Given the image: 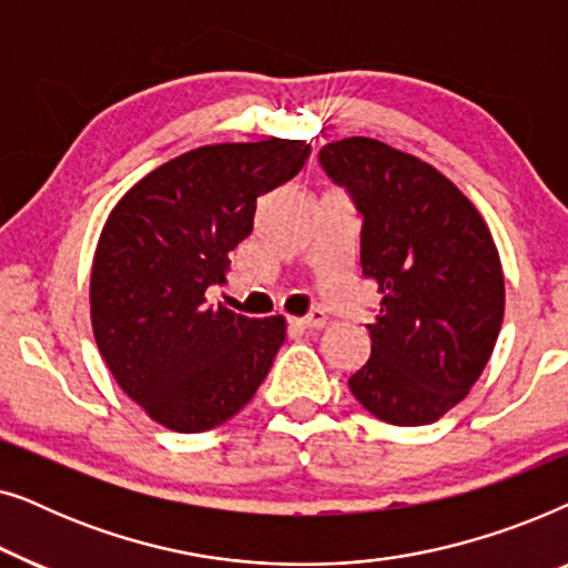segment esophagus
<instances>
[{
  "label": "esophagus",
  "instance_id": "1",
  "mask_svg": "<svg viewBox=\"0 0 568 568\" xmlns=\"http://www.w3.org/2000/svg\"><path fill=\"white\" fill-rule=\"evenodd\" d=\"M290 323L300 331H315V328H323V325H325V315H323V310H313V313L305 315V317H292Z\"/></svg>",
  "mask_w": 568,
  "mask_h": 568
}]
</instances>
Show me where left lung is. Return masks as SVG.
I'll return each instance as SVG.
<instances>
[{"instance_id":"obj_1","label":"left lung","mask_w":568,"mask_h":568,"mask_svg":"<svg viewBox=\"0 0 568 568\" xmlns=\"http://www.w3.org/2000/svg\"><path fill=\"white\" fill-rule=\"evenodd\" d=\"M362 214V274L383 294L354 398L395 426L453 410L484 372L504 321V274L473 201L429 162L369 136L321 150Z\"/></svg>"}]
</instances>
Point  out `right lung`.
<instances>
[{"label": "right lung", "instance_id": "obj_1", "mask_svg": "<svg viewBox=\"0 0 568 568\" xmlns=\"http://www.w3.org/2000/svg\"><path fill=\"white\" fill-rule=\"evenodd\" d=\"M310 144H209L154 168L100 232L90 276L95 344L121 390L165 429L196 434L243 410L284 344L282 315L212 307L255 204L305 165Z\"/></svg>", "mask_w": 568, "mask_h": 568}]
</instances>
